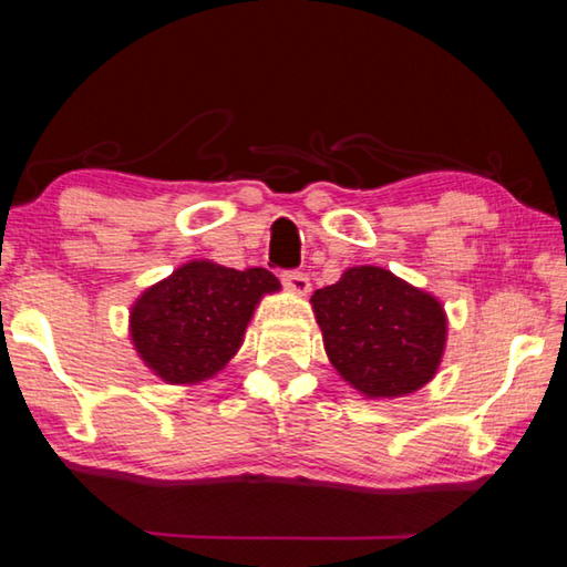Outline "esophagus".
Returning <instances> with one entry per match:
<instances>
[{
    "label": "esophagus",
    "mask_w": 567,
    "mask_h": 567,
    "mask_svg": "<svg viewBox=\"0 0 567 567\" xmlns=\"http://www.w3.org/2000/svg\"><path fill=\"white\" fill-rule=\"evenodd\" d=\"M282 285L295 295H307V292H310V287H312L310 277H307L305 272H297V270L282 272Z\"/></svg>",
    "instance_id": "obj_1"
}]
</instances>
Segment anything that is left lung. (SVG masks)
Instances as JSON below:
<instances>
[{
  "mask_svg": "<svg viewBox=\"0 0 567 567\" xmlns=\"http://www.w3.org/2000/svg\"><path fill=\"white\" fill-rule=\"evenodd\" d=\"M310 302L332 368L364 398H402L435 378L447 340L437 297L360 265Z\"/></svg>",
  "mask_w": 567,
  "mask_h": 567,
  "instance_id": "left-lung-1",
  "label": "left lung"
}]
</instances>
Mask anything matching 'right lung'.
<instances>
[{
    "label": "right lung",
    "mask_w": 567,
    "mask_h": 567,
    "mask_svg": "<svg viewBox=\"0 0 567 567\" xmlns=\"http://www.w3.org/2000/svg\"><path fill=\"white\" fill-rule=\"evenodd\" d=\"M277 290L280 280L265 267L235 270L192 260L130 307L132 344L169 385H197L235 358L255 307Z\"/></svg>",
    "instance_id": "obj_1"
}]
</instances>
